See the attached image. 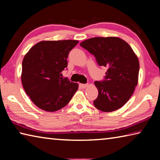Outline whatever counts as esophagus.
Instances as JSON below:
<instances>
[{"label":"esophagus","instance_id":"34e87169","mask_svg":"<svg viewBox=\"0 0 160 160\" xmlns=\"http://www.w3.org/2000/svg\"><path fill=\"white\" fill-rule=\"evenodd\" d=\"M80 88H85L88 86V84H80Z\"/></svg>","mask_w":160,"mask_h":160}]
</instances>
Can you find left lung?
<instances>
[{
  "mask_svg": "<svg viewBox=\"0 0 160 160\" xmlns=\"http://www.w3.org/2000/svg\"><path fill=\"white\" fill-rule=\"evenodd\" d=\"M80 46L96 58L99 66L107 68L102 81H95L98 97L94 105L102 112L122 107L131 98L138 85L139 61L128 43L118 37H94Z\"/></svg>",
  "mask_w": 160,
  "mask_h": 160,
  "instance_id": "8db88e82",
  "label": "left lung"
}]
</instances>
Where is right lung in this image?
Returning a JSON list of instances; mask_svg holds the SVG:
<instances>
[{"label": "right lung", "mask_w": 160, "mask_h": 160, "mask_svg": "<svg viewBox=\"0 0 160 160\" xmlns=\"http://www.w3.org/2000/svg\"><path fill=\"white\" fill-rule=\"evenodd\" d=\"M77 40L42 41L32 47L22 61L21 80L26 94L37 107L56 112L68 104L78 84L62 78L68 53Z\"/></svg>", "instance_id": "1"}]
</instances>
